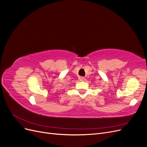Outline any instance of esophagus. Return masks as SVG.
I'll use <instances>...</instances> for the list:
<instances>
[{
	"instance_id": "34e87169",
	"label": "esophagus",
	"mask_w": 147,
	"mask_h": 147,
	"mask_svg": "<svg viewBox=\"0 0 147 147\" xmlns=\"http://www.w3.org/2000/svg\"><path fill=\"white\" fill-rule=\"evenodd\" d=\"M79 79H80V81H84V77H80L79 78Z\"/></svg>"
}]
</instances>
